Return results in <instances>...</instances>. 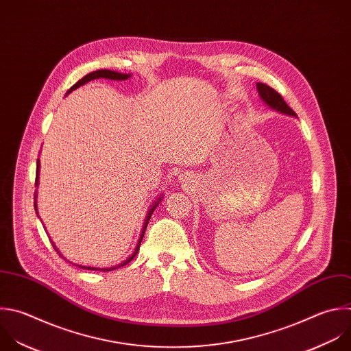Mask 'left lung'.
Instances as JSON below:
<instances>
[{
	"mask_svg": "<svg viewBox=\"0 0 351 351\" xmlns=\"http://www.w3.org/2000/svg\"><path fill=\"white\" fill-rule=\"evenodd\" d=\"M256 88H258V92L261 95V97L265 100V103H267L271 108H276L277 111L280 112H284V114H289V115H296L295 111L285 103L284 97L276 90L273 89L271 86L263 84V82H258L256 84Z\"/></svg>",
	"mask_w": 351,
	"mask_h": 351,
	"instance_id": "obj_1",
	"label": "left lung"
}]
</instances>
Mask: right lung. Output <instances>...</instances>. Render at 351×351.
<instances>
[{
	"mask_svg": "<svg viewBox=\"0 0 351 351\" xmlns=\"http://www.w3.org/2000/svg\"><path fill=\"white\" fill-rule=\"evenodd\" d=\"M131 77V74H123V73H117V71H111V70H96V71H92V73H89V74H86L85 77H82L80 81H77L70 89H69V92L67 93H70L71 90H74V89H77L78 86H81V85H84V84H86V82H89L90 80H96V78H108V80H127V78H130ZM38 172H40V160H37V171H36V187H37V184H38ZM37 194V193H36ZM36 198V197H34ZM161 199V198H160ZM160 199L152 206V209L149 210V213H147V216H146V221H145V227H143V231H142V236H141V239H139V243H138V245H136V250H135V252L132 254V256L130 258V259H127L125 262H123L121 265H119V266H115V267H108V269H97V267H88V266H78V267H81V269H85V270H103V271H110V270H114V269H117V267H121V266H125V265H128L135 256H136V254H138V251H139V247H141V243H142V240H143V236H145V231H146V227H147V223H149V220H150V217H152V215H153V212H154V209H156V206H157V204L160 202ZM34 206L37 208V205L34 204ZM55 247V245H53ZM55 250H56V247H55ZM58 251V250H56ZM60 255V254H59Z\"/></svg>",
	"mask_w": 351,
	"mask_h": 351,
	"instance_id": "add662e5",
	"label": "right lung"
}]
</instances>
